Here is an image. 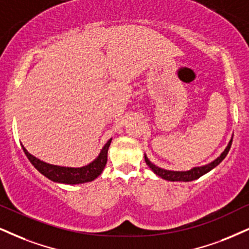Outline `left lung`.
Segmentation results:
<instances>
[{
    "mask_svg": "<svg viewBox=\"0 0 249 249\" xmlns=\"http://www.w3.org/2000/svg\"><path fill=\"white\" fill-rule=\"evenodd\" d=\"M232 139L233 137H231L228 146H226L225 150L220 153L219 157H217L214 160L209 162V164L202 165V166H195L190 168L188 171H170V170H165V168L156 166L155 164H152V162L149 160V158L146 157L145 153H144V159H145L146 165H148V166L153 171V173L157 174V176L160 177L161 179L167 180V181H183V182H188V181H194L196 179H198V178H201L202 176H204V174H207L208 172L213 170L216 166H218L230 151V148H231V144H232Z\"/></svg>",
    "mask_w": 249,
    "mask_h": 249,
    "instance_id": "8db88e82",
    "label": "left lung"
}]
</instances>
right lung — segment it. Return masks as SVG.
<instances>
[{"label":"right lung","instance_id":"1","mask_svg":"<svg viewBox=\"0 0 249 249\" xmlns=\"http://www.w3.org/2000/svg\"><path fill=\"white\" fill-rule=\"evenodd\" d=\"M110 142H112V139L107 141V143L104 145V148L101 149L99 156H98L93 161H91L90 164L82 167H66L48 164V162L40 160L39 158L31 155V153L24 148V145H21V148H23L26 157L29 158V160L31 161V164H32L42 176L48 178V179L54 181V182L66 183V185H78V183H85L93 181L103 173L104 168L106 166L107 151H108Z\"/></svg>","mask_w":249,"mask_h":249}]
</instances>
